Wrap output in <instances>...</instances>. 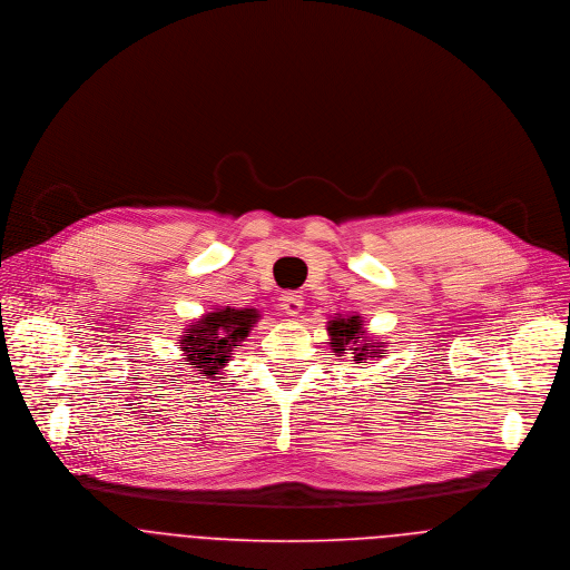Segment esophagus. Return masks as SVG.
<instances>
[{
    "label": "esophagus",
    "mask_w": 570,
    "mask_h": 570,
    "mask_svg": "<svg viewBox=\"0 0 570 570\" xmlns=\"http://www.w3.org/2000/svg\"><path fill=\"white\" fill-rule=\"evenodd\" d=\"M281 301H283L281 307H283V312H285L287 316H296V314H301L303 307H305V301H303L298 294H292V292L283 294Z\"/></svg>",
    "instance_id": "esophagus-1"
}]
</instances>
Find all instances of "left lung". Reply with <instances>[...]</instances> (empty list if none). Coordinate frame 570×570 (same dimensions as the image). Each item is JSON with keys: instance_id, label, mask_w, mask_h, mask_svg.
<instances>
[{"instance_id": "obj_1", "label": "left lung", "mask_w": 570, "mask_h": 570, "mask_svg": "<svg viewBox=\"0 0 570 570\" xmlns=\"http://www.w3.org/2000/svg\"><path fill=\"white\" fill-rule=\"evenodd\" d=\"M326 331L331 335L328 344L333 346L335 355L351 351L353 360L362 362V360H371V357H382V353H384L386 342L366 337V331L362 326L360 316H348V318L337 316L335 321H328Z\"/></svg>"}]
</instances>
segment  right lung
Returning <instances> with one entry per match:
<instances>
[{"label":"right lung","mask_w":570,"mask_h":570,"mask_svg":"<svg viewBox=\"0 0 570 570\" xmlns=\"http://www.w3.org/2000/svg\"><path fill=\"white\" fill-rule=\"evenodd\" d=\"M258 318L256 309L233 307L202 316L184 328L179 340V348L186 355L184 360L206 377L219 375V371L230 362L233 351L242 346Z\"/></svg>","instance_id":"obj_1"}]
</instances>
